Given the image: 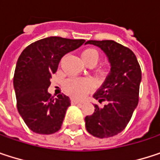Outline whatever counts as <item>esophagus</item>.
Wrapping results in <instances>:
<instances>
[{
  "instance_id": "1",
  "label": "esophagus",
  "mask_w": 160,
  "mask_h": 160,
  "mask_svg": "<svg viewBox=\"0 0 160 160\" xmlns=\"http://www.w3.org/2000/svg\"><path fill=\"white\" fill-rule=\"evenodd\" d=\"M71 104L72 105H80L81 102L78 101V100H75V99H71Z\"/></svg>"
}]
</instances>
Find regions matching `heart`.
Wrapping results in <instances>:
<instances>
[{
	"label": "heart",
	"mask_w": 160,
	"mask_h": 160,
	"mask_svg": "<svg viewBox=\"0 0 160 160\" xmlns=\"http://www.w3.org/2000/svg\"><path fill=\"white\" fill-rule=\"evenodd\" d=\"M100 54L99 52L94 48L85 49L81 52V58L83 62L89 63L92 62L94 65L99 60ZM92 89V81L87 79H78L72 78L65 82V90L68 93L75 98H82L84 97Z\"/></svg>",
	"instance_id": "heart-1"
}]
</instances>
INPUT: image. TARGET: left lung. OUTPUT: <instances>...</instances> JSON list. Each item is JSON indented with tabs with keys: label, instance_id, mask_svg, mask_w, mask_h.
Instances as JSON below:
<instances>
[{
	"label": "left lung",
	"instance_id": "left-lung-1",
	"mask_svg": "<svg viewBox=\"0 0 160 160\" xmlns=\"http://www.w3.org/2000/svg\"><path fill=\"white\" fill-rule=\"evenodd\" d=\"M101 49L110 64V71L93 94L100 103L94 112L85 118L87 132L98 138H108L122 132L138 105L142 72L133 52L114 41H88Z\"/></svg>",
	"mask_w": 160,
	"mask_h": 160
}]
</instances>
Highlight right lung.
Here are the masks:
<instances>
[{
  "label": "right lung",
  "mask_w": 160,
  "mask_h": 160,
  "mask_svg": "<svg viewBox=\"0 0 160 160\" xmlns=\"http://www.w3.org/2000/svg\"><path fill=\"white\" fill-rule=\"evenodd\" d=\"M84 40L48 37L25 49L16 63L14 75L17 110L27 126L39 134H52L61 129L70 99L56 98L48 92L52 74L61 58L80 47Z\"/></svg>",
  "instance_id": "add662e5"
}]
</instances>
